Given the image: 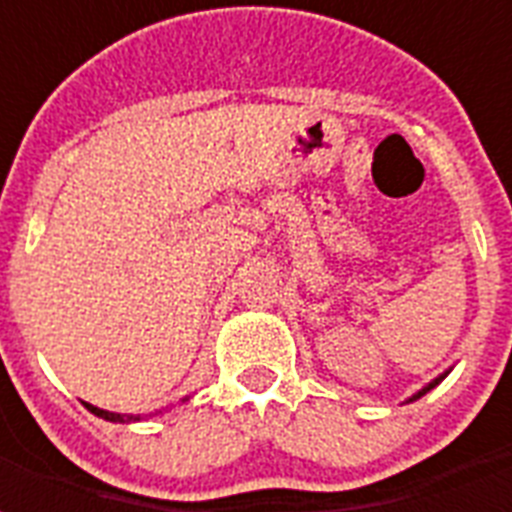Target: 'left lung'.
Instances as JSON below:
<instances>
[{
  "label": "left lung",
  "instance_id": "left-lung-1",
  "mask_svg": "<svg viewBox=\"0 0 512 512\" xmlns=\"http://www.w3.org/2000/svg\"><path fill=\"white\" fill-rule=\"evenodd\" d=\"M441 380H444V377H438V380H433V382H430V385H428V388H422V390H420V393H417V396H414V398H420V396H425V393H428V390H430V388H436V385H438V382H441ZM414 398H412V401H414Z\"/></svg>",
  "mask_w": 512,
  "mask_h": 512
}]
</instances>
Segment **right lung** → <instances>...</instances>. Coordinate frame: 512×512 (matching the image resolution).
<instances>
[{"mask_svg": "<svg viewBox=\"0 0 512 512\" xmlns=\"http://www.w3.org/2000/svg\"><path fill=\"white\" fill-rule=\"evenodd\" d=\"M84 406H87L92 414H98V417H103V420H108V422H135V420H140V417H132V414L106 412V409H98V406H92V404H84Z\"/></svg>", "mask_w": 512, "mask_h": 512, "instance_id": "add662e5", "label": "right lung"}]
</instances>
